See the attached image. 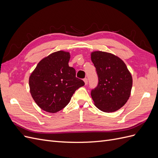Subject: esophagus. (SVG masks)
<instances>
[{"instance_id": "obj_1", "label": "esophagus", "mask_w": 158, "mask_h": 158, "mask_svg": "<svg viewBox=\"0 0 158 158\" xmlns=\"http://www.w3.org/2000/svg\"><path fill=\"white\" fill-rule=\"evenodd\" d=\"M84 82L85 85H87V84H88V79L87 78H84Z\"/></svg>"}]
</instances>
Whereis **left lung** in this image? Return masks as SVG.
Instances as JSON below:
<instances>
[{"label":"left lung","instance_id":"left-lung-1","mask_svg":"<svg viewBox=\"0 0 158 158\" xmlns=\"http://www.w3.org/2000/svg\"><path fill=\"white\" fill-rule=\"evenodd\" d=\"M91 59L99 80L98 86L91 92L95 106L106 113L116 111L130 98L132 75L123 60L110 52L93 51Z\"/></svg>","mask_w":158,"mask_h":158}]
</instances>
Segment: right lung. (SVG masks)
I'll use <instances>...</instances> for the list:
<instances>
[{
    "label": "right lung",
    "mask_w": 158,
    "mask_h": 158,
    "mask_svg": "<svg viewBox=\"0 0 158 158\" xmlns=\"http://www.w3.org/2000/svg\"><path fill=\"white\" fill-rule=\"evenodd\" d=\"M70 52L59 51L40 61L29 78L30 90L37 105L54 113L64 108L75 91L85 84L69 65Z\"/></svg>",
    "instance_id": "obj_1"
}]
</instances>
